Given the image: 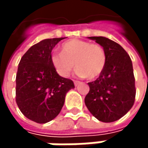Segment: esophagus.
<instances>
[{"label": "esophagus", "instance_id": "34e87169", "mask_svg": "<svg viewBox=\"0 0 148 148\" xmlns=\"http://www.w3.org/2000/svg\"><path fill=\"white\" fill-rule=\"evenodd\" d=\"M74 86H77L79 85V81H78V80H74Z\"/></svg>", "mask_w": 148, "mask_h": 148}]
</instances>
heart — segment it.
Listing matches in <instances>:
<instances>
[{
	"instance_id": "heart-1",
	"label": "heart",
	"mask_w": 148,
	"mask_h": 148,
	"mask_svg": "<svg viewBox=\"0 0 148 148\" xmlns=\"http://www.w3.org/2000/svg\"><path fill=\"white\" fill-rule=\"evenodd\" d=\"M62 53L53 52L50 62L62 77H68L75 66L76 74L89 79H95L103 72L106 56L103 49L97 44L80 39H71L61 47Z\"/></svg>"
}]
</instances>
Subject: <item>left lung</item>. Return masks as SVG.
Here are the masks:
<instances>
[{
    "instance_id": "1",
    "label": "left lung",
    "mask_w": 148,
    "mask_h": 148,
    "mask_svg": "<svg viewBox=\"0 0 148 148\" xmlns=\"http://www.w3.org/2000/svg\"><path fill=\"white\" fill-rule=\"evenodd\" d=\"M103 48L106 62L99 77L88 83L85 98L89 111L98 120L112 123L123 117L133 106L135 85L132 61L125 49L104 37H89Z\"/></svg>"
}]
</instances>
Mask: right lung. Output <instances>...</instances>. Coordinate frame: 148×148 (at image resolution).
<instances>
[{
	"instance_id": "1",
	"label": "right lung",
	"mask_w": 148,
	"mask_h": 148,
	"mask_svg": "<svg viewBox=\"0 0 148 148\" xmlns=\"http://www.w3.org/2000/svg\"><path fill=\"white\" fill-rule=\"evenodd\" d=\"M64 38L32 46L22 56L16 74V103L23 115L38 123L53 120L61 111L73 80L56 73L50 62L53 48Z\"/></svg>"
}]
</instances>
